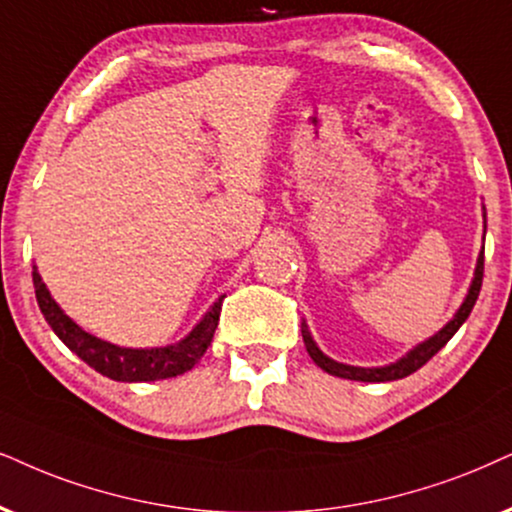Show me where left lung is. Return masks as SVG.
I'll return each instance as SVG.
<instances>
[{"label": "left lung", "instance_id": "obj_1", "mask_svg": "<svg viewBox=\"0 0 512 512\" xmlns=\"http://www.w3.org/2000/svg\"><path fill=\"white\" fill-rule=\"evenodd\" d=\"M482 276H484V252H480V257H477V267H475V278H472L470 283V290L468 295H465V300L461 304V309L454 314V319H451L442 331L432 335L430 340L420 342L411 349L409 354H404V357L394 361V364H387V366H378V368H361V366H347V364H340V361H335L331 357H326V354L321 352L319 347H316V342L312 340V333H309L307 323H302V340H304V347H307L309 357L314 359V364L323 368L326 373L331 375H338V378H347V380H361V383H387V380H399V378H406V375L416 373L420 366H425L428 361L435 357V354L442 349L446 342L454 338V333L458 328L463 326V321L468 319L472 307H475L477 302V295H480V288H482Z\"/></svg>", "mask_w": 512, "mask_h": 512}]
</instances>
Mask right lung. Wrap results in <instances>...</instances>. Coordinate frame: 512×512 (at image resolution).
Wrapping results in <instances>:
<instances>
[{
	"mask_svg": "<svg viewBox=\"0 0 512 512\" xmlns=\"http://www.w3.org/2000/svg\"><path fill=\"white\" fill-rule=\"evenodd\" d=\"M32 283H35L37 304H40L44 319H47L51 331L63 340V345L70 352H75L84 364L92 366L94 371L111 380H120V383H148V380H165L191 371L205 354V349L210 347L224 300V295L219 297L210 307V312L200 319L198 326L177 345L132 349L113 345V342L82 331L70 316L63 314V309L49 295L42 276L37 274V267H32Z\"/></svg>",
	"mask_w": 512,
	"mask_h": 512,
	"instance_id": "right-lung-1",
	"label": "right lung"
}]
</instances>
